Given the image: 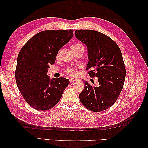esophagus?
I'll use <instances>...</instances> for the list:
<instances>
[{
    "label": "esophagus",
    "instance_id": "34e87169",
    "mask_svg": "<svg viewBox=\"0 0 148 148\" xmlns=\"http://www.w3.org/2000/svg\"><path fill=\"white\" fill-rule=\"evenodd\" d=\"M69 80H70V82H73L77 81V79L73 78H70Z\"/></svg>",
    "mask_w": 148,
    "mask_h": 148
}]
</instances>
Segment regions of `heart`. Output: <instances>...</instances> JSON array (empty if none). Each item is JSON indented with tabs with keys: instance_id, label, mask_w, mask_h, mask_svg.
I'll return each mask as SVG.
<instances>
[{
	"instance_id": "1",
	"label": "heart",
	"mask_w": 148,
	"mask_h": 148,
	"mask_svg": "<svg viewBox=\"0 0 148 148\" xmlns=\"http://www.w3.org/2000/svg\"><path fill=\"white\" fill-rule=\"evenodd\" d=\"M79 46H83V45L81 44H73V45L71 47V48H75V47H78ZM65 72L67 74H69L71 76H75L77 75L76 69L75 68H73V67H71V66L68 67V68H66L65 69Z\"/></svg>"
}]
</instances>
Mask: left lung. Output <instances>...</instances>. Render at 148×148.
Wrapping results in <instances>:
<instances>
[{
  "label": "left lung",
  "instance_id": "left-lung-1",
  "mask_svg": "<svg viewBox=\"0 0 148 148\" xmlns=\"http://www.w3.org/2000/svg\"><path fill=\"white\" fill-rule=\"evenodd\" d=\"M75 35L87 46L88 74L99 82L96 86L85 82L79 100L89 110L99 112L114 104L123 89L126 70L122 52L114 41L97 31L76 30Z\"/></svg>",
  "mask_w": 148,
  "mask_h": 148
}]
</instances>
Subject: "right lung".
Here are the masks:
<instances>
[{
    "mask_svg": "<svg viewBox=\"0 0 148 148\" xmlns=\"http://www.w3.org/2000/svg\"><path fill=\"white\" fill-rule=\"evenodd\" d=\"M73 30H46L35 34L22 47L15 77L24 99L34 109L47 110L59 102L70 82L64 77L49 79V65L58 51L73 36Z\"/></svg>",
    "mask_w": 148,
    "mask_h": 148,
    "instance_id": "add662e5",
    "label": "right lung"
}]
</instances>
